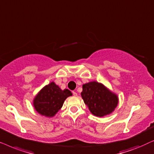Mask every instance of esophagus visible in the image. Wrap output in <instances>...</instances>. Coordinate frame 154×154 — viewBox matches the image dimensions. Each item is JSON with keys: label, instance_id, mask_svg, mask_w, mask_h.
<instances>
[{"label": "esophagus", "instance_id": "esophagus-1", "mask_svg": "<svg viewBox=\"0 0 154 154\" xmlns=\"http://www.w3.org/2000/svg\"><path fill=\"white\" fill-rule=\"evenodd\" d=\"M72 94H73L74 96H77V92H75V91H72Z\"/></svg>", "mask_w": 154, "mask_h": 154}]
</instances>
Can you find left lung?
<instances>
[{"instance_id": "8db88e82", "label": "left lung", "mask_w": 154, "mask_h": 154, "mask_svg": "<svg viewBox=\"0 0 154 154\" xmlns=\"http://www.w3.org/2000/svg\"><path fill=\"white\" fill-rule=\"evenodd\" d=\"M81 93L84 102L94 116L103 117L113 111L118 103L116 94L105 86L96 82H91L82 86Z\"/></svg>"}]
</instances>
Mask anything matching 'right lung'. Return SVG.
Returning a JSON list of instances; mask_svg holds the SVG:
<instances>
[{
  "mask_svg": "<svg viewBox=\"0 0 154 154\" xmlns=\"http://www.w3.org/2000/svg\"><path fill=\"white\" fill-rule=\"evenodd\" d=\"M69 96H72L69 90H61L54 82H51L45 86L34 98V108L42 116L53 117L62 108L65 100Z\"/></svg>",
  "mask_w": 154,
  "mask_h": 154,
  "instance_id": "1",
  "label": "right lung"
}]
</instances>
